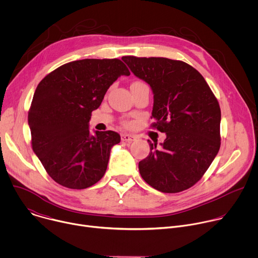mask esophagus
Returning <instances> with one entry per match:
<instances>
[{
  "label": "esophagus",
  "mask_w": 258,
  "mask_h": 258,
  "mask_svg": "<svg viewBox=\"0 0 258 258\" xmlns=\"http://www.w3.org/2000/svg\"><path fill=\"white\" fill-rule=\"evenodd\" d=\"M121 140L124 142H132L135 140V137L133 135L124 133V134H121Z\"/></svg>",
  "instance_id": "1"
}]
</instances>
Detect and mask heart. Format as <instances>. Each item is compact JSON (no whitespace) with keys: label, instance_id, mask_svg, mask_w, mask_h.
I'll use <instances>...</instances> for the list:
<instances>
[{"label":"heart","instance_id":"b5f03b06","mask_svg":"<svg viewBox=\"0 0 258 258\" xmlns=\"http://www.w3.org/2000/svg\"><path fill=\"white\" fill-rule=\"evenodd\" d=\"M135 83H141V82H135ZM135 83H134V84H135Z\"/></svg>","mask_w":258,"mask_h":258}]
</instances>
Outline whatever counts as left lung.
<instances>
[{
  "label": "left lung",
  "mask_w": 258,
  "mask_h": 258,
  "mask_svg": "<svg viewBox=\"0 0 258 258\" xmlns=\"http://www.w3.org/2000/svg\"><path fill=\"white\" fill-rule=\"evenodd\" d=\"M134 75L154 94L152 127L166 134L139 162L143 179L163 193L185 191L203 176L220 147V108L194 67L162 57L123 56Z\"/></svg>",
  "instance_id": "1"
}]
</instances>
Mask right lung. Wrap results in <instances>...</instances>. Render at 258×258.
Returning <instances> with one entry per match:
<instances>
[{
  "label": "right lung",
  "mask_w": 258,
  "mask_h": 258,
  "mask_svg": "<svg viewBox=\"0 0 258 258\" xmlns=\"http://www.w3.org/2000/svg\"><path fill=\"white\" fill-rule=\"evenodd\" d=\"M130 75L119 59H83L58 67L36 87L28 111L32 150L59 185L82 190L105 174L120 136H92L89 121L109 87Z\"/></svg>",
  "instance_id": "add662e5"
}]
</instances>
